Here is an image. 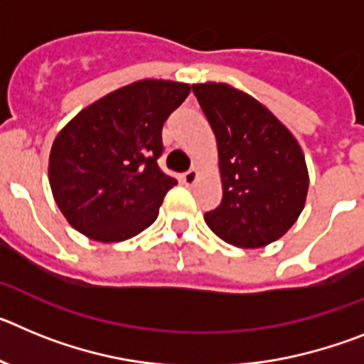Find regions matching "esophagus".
<instances>
[{
  "label": "esophagus",
  "mask_w": 364,
  "mask_h": 364,
  "mask_svg": "<svg viewBox=\"0 0 364 364\" xmlns=\"http://www.w3.org/2000/svg\"><path fill=\"white\" fill-rule=\"evenodd\" d=\"M182 180H184L186 186H195L198 180V171L197 169H189L188 173H184V175H182Z\"/></svg>",
  "instance_id": "esophagus-1"
}]
</instances>
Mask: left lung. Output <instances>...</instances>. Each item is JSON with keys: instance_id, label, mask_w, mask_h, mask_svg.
<instances>
[{"instance_id": "obj_1", "label": "left lung", "mask_w": 364, "mask_h": 364, "mask_svg": "<svg viewBox=\"0 0 364 364\" xmlns=\"http://www.w3.org/2000/svg\"><path fill=\"white\" fill-rule=\"evenodd\" d=\"M217 138L222 200L204 215L224 242L262 247L294 226L306 204V160L297 138L266 105L230 83H193Z\"/></svg>"}]
</instances>
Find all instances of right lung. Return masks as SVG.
I'll use <instances>...</instances> for the list:
<instances>
[{
	"mask_svg": "<svg viewBox=\"0 0 364 364\" xmlns=\"http://www.w3.org/2000/svg\"><path fill=\"white\" fill-rule=\"evenodd\" d=\"M191 85L138 80L76 114L54 138L49 184L74 230L98 242H122L149 228L176 178L156 159L167 117Z\"/></svg>",
	"mask_w": 364,
	"mask_h": 364,
	"instance_id": "right-lung-1",
	"label": "right lung"
}]
</instances>
